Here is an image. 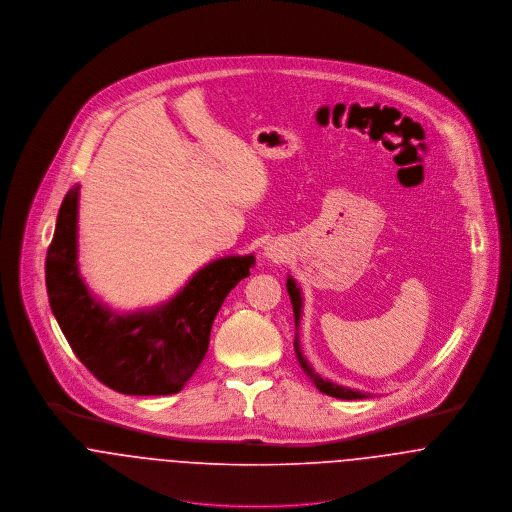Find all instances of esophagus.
I'll list each match as a JSON object with an SVG mask.
<instances>
[{
	"instance_id": "esophagus-1",
	"label": "esophagus",
	"mask_w": 512,
	"mask_h": 512,
	"mask_svg": "<svg viewBox=\"0 0 512 512\" xmlns=\"http://www.w3.org/2000/svg\"><path fill=\"white\" fill-rule=\"evenodd\" d=\"M267 255H269L271 259H279V257H281L279 249H277V247H273V245H269V247H267Z\"/></svg>"
}]
</instances>
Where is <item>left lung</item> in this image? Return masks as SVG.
Returning <instances> with one entry per match:
<instances>
[{
  "instance_id": "left-lung-1",
  "label": "left lung",
  "mask_w": 512,
  "mask_h": 512,
  "mask_svg": "<svg viewBox=\"0 0 512 512\" xmlns=\"http://www.w3.org/2000/svg\"><path fill=\"white\" fill-rule=\"evenodd\" d=\"M286 288H288V296H290V300H292L294 318H296V324H298V320H300V308H302V296H300V290H298V286H296V283H294L292 279L286 281ZM294 351H296V359H298V363H300L304 375L316 385V389H318L320 393H324V395H328V397L343 398V400H355V398L367 397V395H363V393H359V391H351V389H345V387H340V385H334V383L322 379L318 373H314V369H312V367L306 363V359L302 357L300 347H298V341L294 343Z\"/></svg>"
}]
</instances>
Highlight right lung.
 <instances>
[{
    "label": "right lung",
    "instance_id": "obj_1",
    "mask_svg": "<svg viewBox=\"0 0 512 512\" xmlns=\"http://www.w3.org/2000/svg\"><path fill=\"white\" fill-rule=\"evenodd\" d=\"M78 186L62 200L47 251V294L58 326L84 367L123 395H172L202 363L210 330L229 290L249 277L253 255L200 269L169 304L119 316L98 304L76 265Z\"/></svg>",
    "mask_w": 512,
    "mask_h": 512
}]
</instances>
